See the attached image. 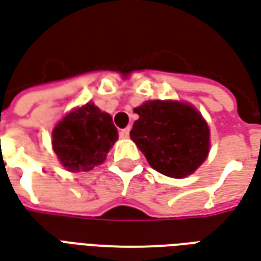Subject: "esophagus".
<instances>
[{
  "label": "esophagus",
  "mask_w": 261,
  "mask_h": 261,
  "mask_svg": "<svg viewBox=\"0 0 261 261\" xmlns=\"http://www.w3.org/2000/svg\"><path fill=\"white\" fill-rule=\"evenodd\" d=\"M119 136L121 137V138H128V136H130V128H123V130H120Z\"/></svg>",
  "instance_id": "1"
}]
</instances>
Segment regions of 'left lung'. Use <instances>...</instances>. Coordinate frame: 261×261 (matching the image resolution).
Returning a JSON list of instances; mask_svg holds the SVG:
<instances>
[{
	"label": "left lung",
	"instance_id": "8db88e82",
	"mask_svg": "<svg viewBox=\"0 0 261 261\" xmlns=\"http://www.w3.org/2000/svg\"><path fill=\"white\" fill-rule=\"evenodd\" d=\"M130 137L153 169L169 177L190 175L205 161L210 130L196 109L179 102L149 100L134 109Z\"/></svg>",
	"mask_w": 261,
	"mask_h": 261
}]
</instances>
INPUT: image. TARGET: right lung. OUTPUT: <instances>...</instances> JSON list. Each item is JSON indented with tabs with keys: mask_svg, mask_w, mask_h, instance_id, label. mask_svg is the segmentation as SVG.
Listing matches in <instances>:
<instances>
[{
	"mask_svg": "<svg viewBox=\"0 0 261 261\" xmlns=\"http://www.w3.org/2000/svg\"><path fill=\"white\" fill-rule=\"evenodd\" d=\"M117 138L110 114L86 103L54 127L53 149L67 170L86 172L102 164Z\"/></svg>",
	"mask_w": 261,
	"mask_h": 261,
	"instance_id": "add662e5",
	"label": "right lung"
}]
</instances>
